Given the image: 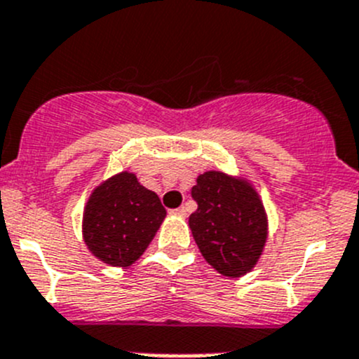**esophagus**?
<instances>
[{"instance_id":"esophagus-1","label":"esophagus","mask_w":359,"mask_h":359,"mask_svg":"<svg viewBox=\"0 0 359 359\" xmlns=\"http://www.w3.org/2000/svg\"><path fill=\"white\" fill-rule=\"evenodd\" d=\"M171 215H176V216H184L187 215V209L181 205V208H176V209H171Z\"/></svg>"}]
</instances>
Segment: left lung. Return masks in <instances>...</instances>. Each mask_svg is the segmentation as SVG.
Wrapping results in <instances>:
<instances>
[{
    "label": "left lung",
    "instance_id": "1",
    "mask_svg": "<svg viewBox=\"0 0 359 359\" xmlns=\"http://www.w3.org/2000/svg\"><path fill=\"white\" fill-rule=\"evenodd\" d=\"M197 211L191 233L202 257L219 274L241 278L257 265L267 241V215L248 181L208 171L191 188Z\"/></svg>",
    "mask_w": 359,
    "mask_h": 359
}]
</instances>
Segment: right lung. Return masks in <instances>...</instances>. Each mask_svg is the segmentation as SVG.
<instances>
[{
    "label": "right lung",
    "mask_w": 359,
    "mask_h": 359,
    "mask_svg": "<svg viewBox=\"0 0 359 359\" xmlns=\"http://www.w3.org/2000/svg\"><path fill=\"white\" fill-rule=\"evenodd\" d=\"M164 218L158 195L133 172H120L92 191L83 212V241L104 264L129 267L144 253Z\"/></svg>",
    "instance_id": "1"
}]
</instances>
